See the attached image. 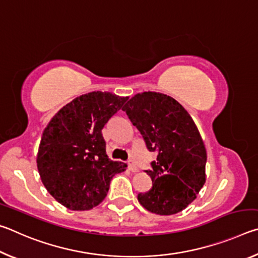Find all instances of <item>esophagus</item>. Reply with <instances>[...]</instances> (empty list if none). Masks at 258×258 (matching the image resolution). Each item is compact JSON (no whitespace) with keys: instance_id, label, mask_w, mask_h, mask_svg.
<instances>
[{"instance_id":"34e87169","label":"esophagus","mask_w":258,"mask_h":258,"mask_svg":"<svg viewBox=\"0 0 258 258\" xmlns=\"http://www.w3.org/2000/svg\"><path fill=\"white\" fill-rule=\"evenodd\" d=\"M128 169H130L131 172H133V173H135V172H139L138 166L134 164V161H133V160H130V161H128Z\"/></svg>"}]
</instances>
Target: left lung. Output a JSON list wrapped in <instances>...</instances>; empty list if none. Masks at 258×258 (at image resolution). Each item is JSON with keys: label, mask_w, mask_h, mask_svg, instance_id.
I'll return each instance as SVG.
<instances>
[{"label": "left lung", "mask_w": 258, "mask_h": 258, "mask_svg": "<svg viewBox=\"0 0 258 258\" xmlns=\"http://www.w3.org/2000/svg\"><path fill=\"white\" fill-rule=\"evenodd\" d=\"M123 110L147 149L157 152L146 171L152 186L138 195L139 203L158 215L183 211L206 181L207 154L194 119L175 99L157 92L135 94Z\"/></svg>", "instance_id": "1"}]
</instances>
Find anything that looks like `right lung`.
Instances as JSON below:
<instances>
[{
	"label": "right lung",
	"mask_w": 258,
	"mask_h": 258,
	"mask_svg": "<svg viewBox=\"0 0 258 258\" xmlns=\"http://www.w3.org/2000/svg\"><path fill=\"white\" fill-rule=\"evenodd\" d=\"M110 92L74 99L55 113L43 132L37 168L46 190L72 211H87L102 202L115 174L127 165L106 154L102 128L127 101Z\"/></svg>",
	"instance_id": "obj_1"
}]
</instances>
